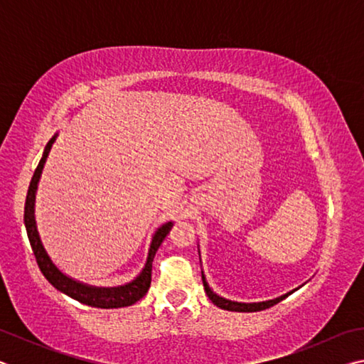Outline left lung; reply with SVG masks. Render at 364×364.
<instances>
[{
  "mask_svg": "<svg viewBox=\"0 0 364 364\" xmlns=\"http://www.w3.org/2000/svg\"><path fill=\"white\" fill-rule=\"evenodd\" d=\"M199 257H200V252H199ZM202 282H204V289H205V294L208 295V299L213 301V305H217L220 308H223V310L228 311H260V310H267V308L273 306L276 304H279L281 300H284L287 295H291L292 292L297 291V289H294V291L287 292L284 295H279V297L276 299H271V300H264V301H254V304H244V301H234V300H228L225 297H221L217 292H213L210 286H208L207 278L204 274V271H202Z\"/></svg>",
  "mask_w": 364,
  "mask_h": 364,
  "instance_id": "8db88e82",
  "label": "left lung"
}]
</instances>
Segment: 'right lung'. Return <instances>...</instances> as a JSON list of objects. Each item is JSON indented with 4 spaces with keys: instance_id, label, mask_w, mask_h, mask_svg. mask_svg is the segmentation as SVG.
<instances>
[{
    "instance_id": "right-lung-1",
    "label": "right lung",
    "mask_w": 364,
    "mask_h": 364,
    "mask_svg": "<svg viewBox=\"0 0 364 364\" xmlns=\"http://www.w3.org/2000/svg\"><path fill=\"white\" fill-rule=\"evenodd\" d=\"M58 138V133L48 141L45 147V152H43V157L40 160L38 167H36L32 181H30L27 199H26V210H23V223H26L27 236L30 245H32V250L36 258V263L41 269V273L45 278L51 282V284L58 289L59 292H63L69 297L75 299L80 304H85L88 306H96V308H122V306H130L136 304L139 299H143L146 292L149 291L151 287V273H152V260L156 257V252L159 250L160 244L164 242V239L170 232L171 226H173V221H167L162 226H159L156 232L152 234L149 250H147V258L144 263V268L139 271L136 278L132 279L130 282L122 286L115 287H100V286H91L85 284L82 281H77L63 273L56 263L51 260V257L48 255L45 245L41 242L38 226H36V218H35V199H36V189H38V183L43 173V168H45L46 159L49 156V151L54 144V141Z\"/></svg>"
}]
</instances>
